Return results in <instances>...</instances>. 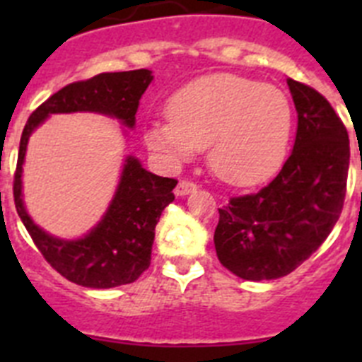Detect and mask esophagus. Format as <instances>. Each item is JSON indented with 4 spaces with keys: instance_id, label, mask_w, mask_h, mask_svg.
Here are the masks:
<instances>
[{
    "instance_id": "34e87169",
    "label": "esophagus",
    "mask_w": 362,
    "mask_h": 362,
    "mask_svg": "<svg viewBox=\"0 0 362 362\" xmlns=\"http://www.w3.org/2000/svg\"><path fill=\"white\" fill-rule=\"evenodd\" d=\"M196 188H197L196 183H192V181H188V179H181L174 192H175V196H187V194L194 192Z\"/></svg>"
}]
</instances>
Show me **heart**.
Wrapping results in <instances>:
<instances>
[{
  "instance_id": "1",
  "label": "heart",
  "mask_w": 362,
  "mask_h": 362,
  "mask_svg": "<svg viewBox=\"0 0 362 362\" xmlns=\"http://www.w3.org/2000/svg\"><path fill=\"white\" fill-rule=\"evenodd\" d=\"M168 117L146 127L150 150L172 163L209 145V166L230 185H257L277 174L288 153V95L235 74L201 78L175 92Z\"/></svg>"
}]
</instances>
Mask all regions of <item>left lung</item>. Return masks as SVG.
I'll return each mask as SVG.
<instances>
[{"label":"left lung","instance_id":"1","mask_svg":"<svg viewBox=\"0 0 362 362\" xmlns=\"http://www.w3.org/2000/svg\"><path fill=\"white\" fill-rule=\"evenodd\" d=\"M286 83L297 110L292 153L267 187L230 197L214 233L221 264L246 281L277 279L305 263L330 235L346 196V127L315 88Z\"/></svg>","mask_w":362,"mask_h":362}]
</instances>
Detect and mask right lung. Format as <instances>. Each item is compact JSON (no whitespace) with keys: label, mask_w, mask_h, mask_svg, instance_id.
I'll list each match as a JSON object with an SVG mask.
<instances>
[{"label":"right lung","mask_w":362,"mask_h":362,"mask_svg":"<svg viewBox=\"0 0 362 362\" xmlns=\"http://www.w3.org/2000/svg\"><path fill=\"white\" fill-rule=\"evenodd\" d=\"M152 81L146 69L105 72L70 83L32 112L19 141L14 174V203L18 216L37 250L65 279L86 288H114L134 283L150 267L153 230L165 206L174 201L172 177L145 170L136 158H127L119 187L98 226L76 241L49 235L34 225L21 199V172L30 134L50 114L99 112L117 117L124 127L136 124L139 99Z\"/></svg>","instance_id":"right-lung-1"}]
</instances>
